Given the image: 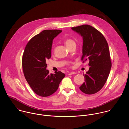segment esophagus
Segmentation results:
<instances>
[{"label": "esophagus", "instance_id": "1", "mask_svg": "<svg viewBox=\"0 0 129 129\" xmlns=\"http://www.w3.org/2000/svg\"><path fill=\"white\" fill-rule=\"evenodd\" d=\"M76 73L75 72H71L69 73L68 74V75H71L74 74H76Z\"/></svg>", "mask_w": 129, "mask_h": 129}]
</instances>
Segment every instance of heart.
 <instances>
[{"instance_id": "obj_1", "label": "heart", "mask_w": 129, "mask_h": 129, "mask_svg": "<svg viewBox=\"0 0 129 129\" xmlns=\"http://www.w3.org/2000/svg\"><path fill=\"white\" fill-rule=\"evenodd\" d=\"M65 43L67 47L71 46L72 45L75 44L76 45V42L71 39H67L65 41Z\"/></svg>"}]
</instances>
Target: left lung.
Wrapping results in <instances>:
<instances>
[{
    "label": "left lung",
    "mask_w": 129,
    "mask_h": 129,
    "mask_svg": "<svg viewBox=\"0 0 129 129\" xmlns=\"http://www.w3.org/2000/svg\"><path fill=\"white\" fill-rule=\"evenodd\" d=\"M72 29L83 38V63L88 60L90 66L85 75V81L80 87L86 94H94L103 87L109 76L112 63L107 42L98 29L88 25Z\"/></svg>",
    "instance_id": "left-lung-1"
}]
</instances>
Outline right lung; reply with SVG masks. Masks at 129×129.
<instances>
[{"label": "right lung", "mask_w": 129, "mask_h": 129, "mask_svg": "<svg viewBox=\"0 0 129 129\" xmlns=\"http://www.w3.org/2000/svg\"><path fill=\"white\" fill-rule=\"evenodd\" d=\"M62 32L60 29H45L32 38L27 44L22 57L24 76L37 95L46 97L54 93L65 76L61 71L49 74L46 61L51 56L53 40Z\"/></svg>", "instance_id": "add662e5"}]
</instances>
